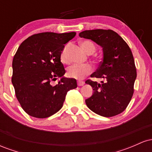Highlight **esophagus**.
I'll use <instances>...</instances> for the list:
<instances>
[{
  "label": "esophagus",
  "mask_w": 152,
  "mask_h": 152,
  "mask_svg": "<svg viewBox=\"0 0 152 152\" xmlns=\"http://www.w3.org/2000/svg\"><path fill=\"white\" fill-rule=\"evenodd\" d=\"M78 86H83V85H84V81H78Z\"/></svg>",
  "instance_id": "obj_1"
}]
</instances>
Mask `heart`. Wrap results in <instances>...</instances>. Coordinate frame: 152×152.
<instances>
[{"label": "heart", "instance_id": "1", "mask_svg": "<svg viewBox=\"0 0 152 152\" xmlns=\"http://www.w3.org/2000/svg\"><path fill=\"white\" fill-rule=\"evenodd\" d=\"M81 46L83 49L87 53L93 54L96 50V46L93 42L90 41H82ZM69 48V46H66L64 50L61 53V61L64 64L69 63V58L67 56V50ZM92 71V68L89 64H74L68 68L67 74L69 77L76 78V79H82L86 75L89 74Z\"/></svg>", "mask_w": 152, "mask_h": 152}]
</instances>
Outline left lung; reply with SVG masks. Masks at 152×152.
Wrapping results in <instances>:
<instances>
[{
  "label": "left lung",
  "mask_w": 152,
  "mask_h": 152,
  "mask_svg": "<svg viewBox=\"0 0 152 152\" xmlns=\"http://www.w3.org/2000/svg\"><path fill=\"white\" fill-rule=\"evenodd\" d=\"M102 48L103 59L91 77L104 78L99 83L87 80L93 94L86 99L88 109L96 114L111 117L123 112L134 94L137 70L132 50L117 33L112 30H88L79 34Z\"/></svg>",
  "instance_id": "1"
}]
</instances>
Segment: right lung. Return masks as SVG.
Returning <instances> with one entry per match:
<instances>
[{
	"mask_svg": "<svg viewBox=\"0 0 152 152\" xmlns=\"http://www.w3.org/2000/svg\"><path fill=\"white\" fill-rule=\"evenodd\" d=\"M76 33L46 32L30 36L18 47L13 59L12 83L23 109L34 117L44 118L62 108L69 90L77 87L75 78L64 77L61 62L65 44ZM61 78L56 85L51 81Z\"/></svg>",
	"mask_w": 152,
	"mask_h": 152,
	"instance_id": "1",
	"label": "right lung"
}]
</instances>
